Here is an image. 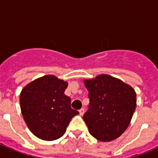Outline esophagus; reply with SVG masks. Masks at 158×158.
<instances>
[{
	"instance_id": "1",
	"label": "esophagus",
	"mask_w": 158,
	"mask_h": 158,
	"mask_svg": "<svg viewBox=\"0 0 158 158\" xmlns=\"http://www.w3.org/2000/svg\"><path fill=\"white\" fill-rule=\"evenodd\" d=\"M79 113H80V115H83L84 113H85V108H81L79 110Z\"/></svg>"
}]
</instances>
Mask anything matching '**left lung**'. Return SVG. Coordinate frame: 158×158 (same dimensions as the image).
I'll use <instances>...</instances> for the list:
<instances>
[{
	"label": "left lung",
	"mask_w": 158,
	"mask_h": 158,
	"mask_svg": "<svg viewBox=\"0 0 158 158\" xmlns=\"http://www.w3.org/2000/svg\"><path fill=\"white\" fill-rule=\"evenodd\" d=\"M89 91V109L83 119L89 133L101 142H109L126 131L136 108L133 88L109 75L85 81Z\"/></svg>",
	"instance_id": "obj_1"
}]
</instances>
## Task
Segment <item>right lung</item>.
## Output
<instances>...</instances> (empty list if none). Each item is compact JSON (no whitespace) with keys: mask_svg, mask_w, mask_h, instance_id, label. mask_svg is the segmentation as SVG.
<instances>
[{"mask_svg":"<svg viewBox=\"0 0 158 158\" xmlns=\"http://www.w3.org/2000/svg\"><path fill=\"white\" fill-rule=\"evenodd\" d=\"M68 83L47 75L25 86L19 96L23 119L36 137L47 141L65 134L71 118L79 112L71 108V100L64 94Z\"/></svg>","mask_w":158,"mask_h":158,"instance_id":"1","label":"right lung"}]
</instances>
